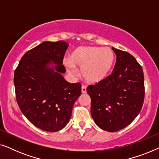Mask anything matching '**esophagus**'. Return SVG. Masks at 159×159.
<instances>
[{"instance_id":"obj_1","label":"esophagus","mask_w":159,"mask_h":159,"mask_svg":"<svg viewBox=\"0 0 159 159\" xmlns=\"http://www.w3.org/2000/svg\"><path fill=\"white\" fill-rule=\"evenodd\" d=\"M81 89H82V93H87V88H86V86L82 85Z\"/></svg>"}]
</instances>
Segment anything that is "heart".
I'll return each instance as SVG.
<instances>
[{
	"mask_svg": "<svg viewBox=\"0 0 159 159\" xmlns=\"http://www.w3.org/2000/svg\"><path fill=\"white\" fill-rule=\"evenodd\" d=\"M115 55L109 48L82 46L76 48L66 64L69 71L81 69V75L91 84L101 82L109 75L114 64Z\"/></svg>",
	"mask_w": 159,
	"mask_h": 159,
	"instance_id": "b5f03b06",
	"label": "heart"
}]
</instances>
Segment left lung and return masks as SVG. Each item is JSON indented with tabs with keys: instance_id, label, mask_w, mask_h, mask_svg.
Segmentation results:
<instances>
[{
	"instance_id": "8db88e82",
	"label": "left lung",
	"mask_w": 159,
	"mask_h": 159,
	"mask_svg": "<svg viewBox=\"0 0 159 159\" xmlns=\"http://www.w3.org/2000/svg\"><path fill=\"white\" fill-rule=\"evenodd\" d=\"M112 50L116 61L111 75L87 88L93 120L108 132L119 131L131 124L141 111L145 97L142 66L127 52Z\"/></svg>"
}]
</instances>
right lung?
Instances as JSON below:
<instances>
[{"label": "right lung", "mask_w": 159, "mask_h": 159, "mask_svg": "<svg viewBox=\"0 0 159 159\" xmlns=\"http://www.w3.org/2000/svg\"><path fill=\"white\" fill-rule=\"evenodd\" d=\"M68 46L62 40L43 42L21 57L14 71L16 98L21 111L44 131L62 129L81 95V84L69 83L61 75L66 72L62 64ZM53 62L54 67L50 66Z\"/></svg>", "instance_id": "add662e5"}]
</instances>
